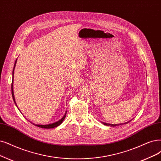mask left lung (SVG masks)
Segmentation results:
<instances>
[{"mask_svg":"<svg viewBox=\"0 0 161 161\" xmlns=\"http://www.w3.org/2000/svg\"><path fill=\"white\" fill-rule=\"evenodd\" d=\"M132 121V119H130V121L125 122V123H119V124H110V123H104V122H102L104 125H107V126H110V127H115V126H118V125H124V124H127L129 123V122H130Z\"/></svg>","mask_w":161,"mask_h":161,"instance_id":"1","label":"left lung"}]
</instances>
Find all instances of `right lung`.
<instances>
[{"mask_svg": "<svg viewBox=\"0 0 161 161\" xmlns=\"http://www.w3.org/2000/svg\"><path fill=\"white\" fill-rule=\"evenodd\" d=\"M16 62H17V59H16L15 61V63H14V68H13V81H12V85H11V91H12V96H13V100L14 102V103L15 105H16L17 107V105H16V103L15 102V98H14V91H13V80H14V68H15V66H16ZM18 108V107H17ZM66 111H65L64 115L59 119V121H56V122H54L53 123H50V124H47V125H36L34 123H32V122H31V123H32L33 125H34L37 126L38 127H40V128H44V129H52V128H54V127H56L58 126H59V125L62 124V123L63 122V121L64 120V119L65 117V115H66Z\"/></svg>", "mask_w": 161, "mask_h": 161, "instance_id": "1", "label": "right lung"}]
</instances>
